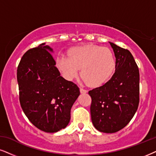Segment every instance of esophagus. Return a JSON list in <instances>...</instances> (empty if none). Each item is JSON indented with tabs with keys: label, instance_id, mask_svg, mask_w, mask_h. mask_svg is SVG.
I'll list each match as a JSON object with an SVG mask.
<instances>
[{
	"label": "esophagus",
	"instance_id": "34e87169",
	"mask_svg": "<svg viewBox=\"0 0 156 156\" xmlns=\"http://www.w3.org/2000/svg\"><path fill=\"white\" fill-rule=\"evenodd\" d=\"M80 91L81 94H85V93H87L88 90L84 89V88H80Z\"/></svg>",
	"mask_w": 156,
	"mask_h": 156
}]
</instances>
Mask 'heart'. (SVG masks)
I'll list each match as a JSON object with an SVG mask.
<instances>
[{
    "label": "heart",
    "instance_id": "heart-1",
    "mask_svg": "<svg viewBox=\"0 0 156 156\" xmlns=\"http://www.w3.org/2000/svg\"><path fill=\"white\" fill-rule=\"evenodd\" d=\"M57 66L68 80L78 76L80 69L83 81L91 86H98L111 77L115 69L116 60L109 49L87 45L72 49L69 56H60Z\"/></svg>",
    "mask_w": 156,
    "mask_h": 156
}]
</instances>
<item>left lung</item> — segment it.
Here are the masks:
<instances>
[{"mask_svg": "<svg viewBox=\"0 0 156 156\" xmlns=\"http://www.w3.org/2000/svg\"><path fill=\"white\" fill-rule=\"evenodd\" d=\"M116 58L115 72L109 81L89 90L94 127L104 133L119 131L130 122L139 104L138 67L129 50L110 42Z\"/></svg>", "mask_w": 156, "mask_h": 156, "instance_id": "1", "label": "left lung"}]
</instances>
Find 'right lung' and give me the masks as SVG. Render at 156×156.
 I'll return each mask as SVG.
<instances>
[{
	"label": "right lung",
	"mask_w": 156,
	"mask_h": 156,
	"mask_svg": "<svg viewBox=\"0 0 156 156\" xmlns=\"http://www.w3.org/2000/svg\"><path fill=\"white\" fill-rule=\"evenodd\" d=\"M51 53L45 43L27 51L18 66L17 81L25 115L40 130L53 133L68 126L80 90L60 76Z\"/></svg>",
	"instance_id": "right-lung-1"
}]
</instances>
